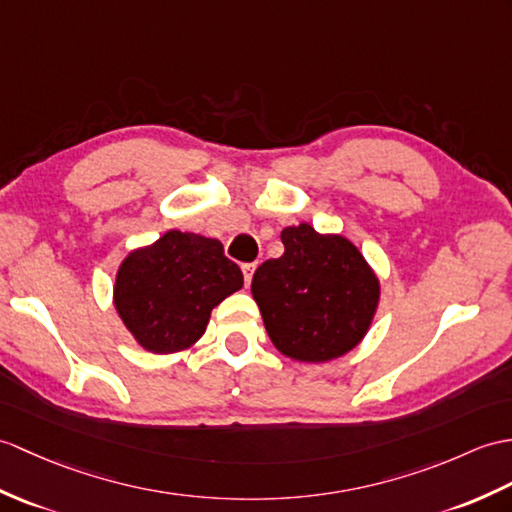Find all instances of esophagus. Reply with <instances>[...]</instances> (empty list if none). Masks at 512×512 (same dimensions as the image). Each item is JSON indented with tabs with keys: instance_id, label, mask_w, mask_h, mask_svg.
<instances>
[{
	"instance_id": "34e87169",
	"label": "esophagus",
	"mask_w": 512,
	"mask_h": 512,
	"mask_svg": "<svg viewBox=\"0 0 512 512\" xmlns=\"http://www.w3.org/2000/svg\"><path fill=\"white\" fill-rule=\"evenodd\" d=\"M255 268H257V264H244V266H242V272H244V283H246V285L253 281V272H255Z\"/></svg>"
}]
</instances>
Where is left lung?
<instances>
[{
  "label": "left lung",
  "mask_w": 512,
  "mask_h": 512,
  "mask_svg": "<svg viewBox=\"0 0 512 512\" xmlns=\"http://www.w3.org/2000/svg\"><path fill=\"white\" fill-rule=\"evenodd\" d=\"M285 251L251 283L272 344L296 362H329L358 347L379 305V279L347 237L303 222L281 231Z\"/></svg>",
  "instance_id": "left-lung-1"
}]
</instances>
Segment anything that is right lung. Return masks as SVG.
<instances>
[{"label": "right lung", "mask_w": 512, "mask_h": 512, "mask_svg": "<svg viewBox=\"0 0 512 512\" xmlns=\"http://www.w3.org/2000/svg\"><path fill=\"white\" fill-rule=\"evenodd\" d=\"M244 285L222 242L168 231L128 253L117 270L113 303L133 338L150 353L189 349L205 334L211 310Z\"/></svg>", "instance_id": "obj_1"}]
</instances>
